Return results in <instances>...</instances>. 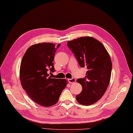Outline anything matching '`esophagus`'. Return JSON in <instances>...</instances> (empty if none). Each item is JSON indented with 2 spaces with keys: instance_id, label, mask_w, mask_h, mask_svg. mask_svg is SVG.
Instances as JSON below:
<instances>
[{
  "instance_id": "34e87169",
  "label": "esophagus",
  "mask_w": 133,
  "mask_h": 133,
  "mask_svg": "<svg viewBox=\"0 0 133 133\" xmlns=\"http://www.w3.org/2000/svg\"><path fill=\"white\" fill-rule=\"evenodd\" d=\"M68 81H69V83H70V84H72V83H74L76 81V79H75L74 77H72V79H68Z\"/></svg>"
}]
</instances>
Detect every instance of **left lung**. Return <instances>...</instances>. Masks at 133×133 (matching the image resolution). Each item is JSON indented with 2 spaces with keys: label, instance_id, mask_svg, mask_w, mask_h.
I'll list each match as a JSON object with an SVG mask.
<instances>
[{
  "label": "left lung",
  "instance_id": "obj_1",
  "mask_svg": "<svg viewBox=\"0 0 133 133\" xmlns=\"http://www.w3.org/2000/svg\"><path fill=\"white\" fill-rule=\"evenodd\" d=\"M67 46L80 66L88 69L85 77L77 80L83 89L76 99L83 105L94 104L103 96L110 83L112 71L110 55L103 44L92 37L69 41Z\"/></svg>",
  "mask_w": 133,
  "mask_h": 133
}]
</instances>
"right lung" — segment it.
Here are the masks:
<instances>
[{
	"instance_id": "1",
	"label": "right lung",
	"mask_w": 133,
	"mask_h": 133,
	"mask_svg": "<svg viewBox=\"0 0 133 133\" xmlns=\"http://www.w3.org/2000/svg\"><path fill=\"white\" fill-rule=\"evenodd\" d=\"M61 44L50 43L35 44L26 50L21 61L19 77L23 89L36 103L49 107L57 103L66 88V79L49 77L55 71L53 60Z\"/></svg>"
}]
</instances>
